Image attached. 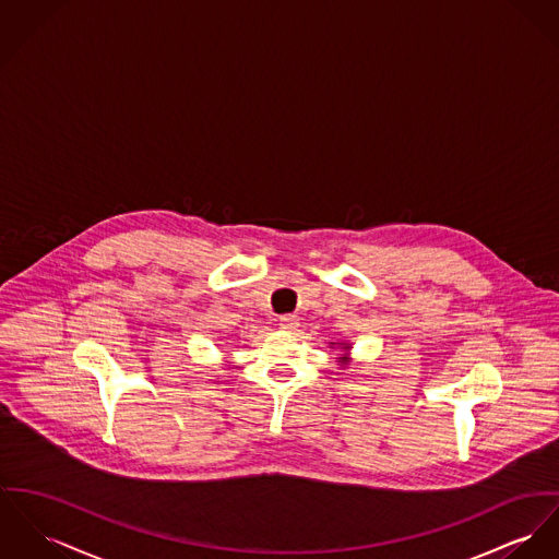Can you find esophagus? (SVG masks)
Returning <instances> with one entry per match:
<instances>
[{
    "label": "esophagus",
    "instance_id": "obj_1",
    "mask_svg": "<svg viewBox=\"0 0 559 559\" xmlns=\"http://www.w3.org/2000/svg\"><path fill=\"white\" fill-rule=\"evenodd\" d=\"M278 325H281L283 330L292 332V330H296V328L300 325V319H298L296 314H283V317L278 319Z\"/></svg>",
    "mask_w": 559,
    "mask_h": 559
}]
</instances>
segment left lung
Masks as SVG:
<instances>
[{
    "mask_svg": "<svg viewBox=\"0 0 559 559\" xmlns=\"http://www.w3.org/2000/svg\"><path fill=\"white\" fill-rule=\"evenodd\" d=\"M343 348L344 350H348L350 346H348V344H343ZM341 359H343V364H346V361H348V357H341Z\"/></svg>",
    "mask_w": 559,
    "mask_h": 559,
    "instance_id": "obj_1",
    "label": "left lung"
}]
</instances>
